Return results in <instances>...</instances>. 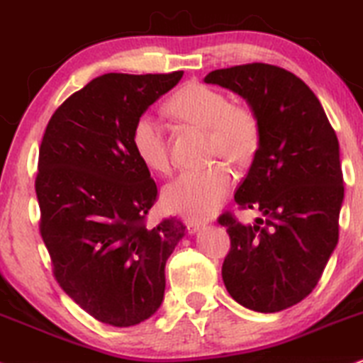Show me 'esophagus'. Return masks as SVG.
I'll return each instance as SVG.
<instances>
[{
  "label": "esophagus",
  "mask_w": 363,
  "mask_h": 363,
  "mask_svg": "<svg viewBox=\"0 0 363 363\" xmlns=\"http://www.w3.org/2000/svg\"><path fill=\"white\" fill-rule=\"evenodd\" d=\"M203 225H206V223H203V220H197V219H190L189 223H186V229H189V233L190 234H194V233H197V231H200V229L203 228Z\"/></svg>",
  "instance_id": "34e87169"
}]
</instances>
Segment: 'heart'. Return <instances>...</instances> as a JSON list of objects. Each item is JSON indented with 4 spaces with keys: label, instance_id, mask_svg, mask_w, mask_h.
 <instances>
[{
    "label": "heart",
    "instance_id": "1",
    "mask_svg": "<svg viewBox=\"0 0 363 363\" xmlns=\"http://www.w3.org/2000/svg\"><path fill=\"white\" fill-rule=\"evenodd\" d=\"M173 117L208 129V147L214 156H224L234 164H245L257 155L262 125L248 105L231 104L229 96L203 83H186L166 104ZM132 147L146 168L156 173L169 169V149L163 125L151 115H143L132 129ZM234 183L231 169L217 163L182 173L164 189L169 211L202 219L219 208L229 197Z\"/></svg>",
    "mask_w": 363,
    "mask_h": 363
}]
</instances>
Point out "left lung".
<instances>
[{
    "mask_svg": "<svg viewBox=\"0 0 363 363\" xmlns=\"http://www.w3.org/2000/svg\"><path fill=\"white\" fill-rule=\"evenodd\" d=\"M203 81L246 98L262 125L248 177L234 195L240 208L262 217L253 225L231 212L217 219L231 238L224 285L245 308L279 313L313 292L338 242L345 194L338 138L313 89L284 67L241 64Z\"/></svg>",
    "mask_w": 363,
    "mask_h": 363,
    "instance_id": "obj_1",
    "label": "left lung"
}]
</instances>
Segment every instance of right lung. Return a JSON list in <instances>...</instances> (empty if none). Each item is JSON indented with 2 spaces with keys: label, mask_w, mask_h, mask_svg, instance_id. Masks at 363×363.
Returning a JSON list of instances; mask_svg holds the SVG:
<instances>
[{
  "label": "right lung",
  "mask_w": 363,
  "mask_h": 363,
  "mask_svg": "<svg viewBox=\"0 0 363 363\" xmlns=\"http://www.w3.org/2000/svg\"><path fill=\"white\" fill-rule=\"evenodd\" d=\"M182 76H98L55 110L38 149V228L54 277L105 325L134 326L156 313L166 259L185 236L177 217L146 224L157 186L132 147L135 121Z\"/></svg>",
  "instance_id": "1"
}]
</instances>
